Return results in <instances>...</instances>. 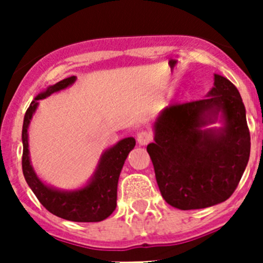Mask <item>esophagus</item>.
<instances>
[{
  "label": "esophagus",
  "mask_w": 263,
  "mask_h": 263,
  "mask_svg": "<svg viewBox=\"0 0 263 263\" xmlns=\"http://www.w3.org/2000/svg\"><path fill=\"white\" fill-rule=\"evenodd\" d=\"M151 140H153V135H151V132L141 131L137 134V142H139V145H141V146L147 145Z\"/></svg>",
  "instance_id": "1"
}]
</instances>
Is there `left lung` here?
Instances as JSON below:
<instances>
[{
    "label": "left lung",
    "mask_w": 263,
    "mask_h": 263,
    "mask_svg": "<svg viewBox=\"0 0 263 263\" xmlns=\"http://www.w3.org/2000/svg\"><path fill=\"white\" fill-rule=\"evenodd\" d=\"M205 99L171 104L154 123L147 145L164 200L181 210L224 202L233 195L249 160L251 136L239 91L215 75ZM220 114L221 129H205Z\"/></svg>",
    "instance_id": "left-lung-1"
}]
</instances>
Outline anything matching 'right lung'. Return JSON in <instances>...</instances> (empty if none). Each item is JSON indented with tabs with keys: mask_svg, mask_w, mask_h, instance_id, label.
<instances>
[{
	"mask_svg": "<svg viewBox=\"0 0 263 263\" xmlns=\"http://www.w3.org/2000/svg\"><path fill=\"white\" fill-rule=\"evenodd\" d=\"M76 81V76L65 79L49 86L30 103L23 123V173L39 202L53 215L65 220L78 222H97L107 219L117 206V185L124 160L135 147L134 137H127L102 154L94 176L85 187L76 191H61L44 184L30 164L28 144V128L38 102L66 89Z\"/></svg>",
	"mask_w": 263,
	"mask_h": 263,
	"instance_id": "add662e5",
	"label": "right lung"
}]
</instances>
